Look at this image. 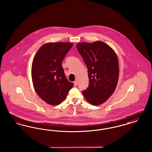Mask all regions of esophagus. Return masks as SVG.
Instances as JSON below:
<instances>
[{
    "label": "esophagus",
    "mask_w": 152,
    "mask_h": 152,
    "mask_svg": "<svg viewBox=\"0 0 152 152\" xmlns=\"http://www.w3.org/2000/svg\"><path fill=\"white\" fill-rule=\"evenodd\" d=\"M74 83V86H75V87H76V86H77V80H76V81H74V83Z\"/></svg>",
    "instance_id": "esophagus-1"
}]
</instances>
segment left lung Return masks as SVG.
Wrapping results in <instances>:
<instances>
[{
  "label": "left lung",
  "instance_id": "left-lung-1",
  "mask_svg": "<svg viewBox=\"0 0 152 152\" xmlns=\"http://www.w3.org/2000/svg\"><path fill=\"white\" fill-rule=\"evenodd\" d=\"M76 47L88 72L89 86L83 91V96L92 105L101 104L113 94L117 84L119 68L116 53L100 41L80 43Z\"/></svg>",
  "mask_w": 152,
  "mask_h": 152
}]
</instances>
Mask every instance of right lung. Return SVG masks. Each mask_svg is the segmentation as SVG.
<instances>
[{
	"label": "right lung",
	"instance_id": "add662e5",
	"mask_svg": "<svg viewBox=\"0 0 152 152\" xmlns=\"http://www.w3.org/2000/svg\"><path fill=\"white\" fill-rule=\"evenodd\" d=\"M73 44L48 43L42 45L34 58L32 79L39 96L47 103L57 105L63 101L73 84L65 77L62 61Z\"/></svg>",
	"mask_w": 152,
	"mask_h": 152
}]
</instances>
